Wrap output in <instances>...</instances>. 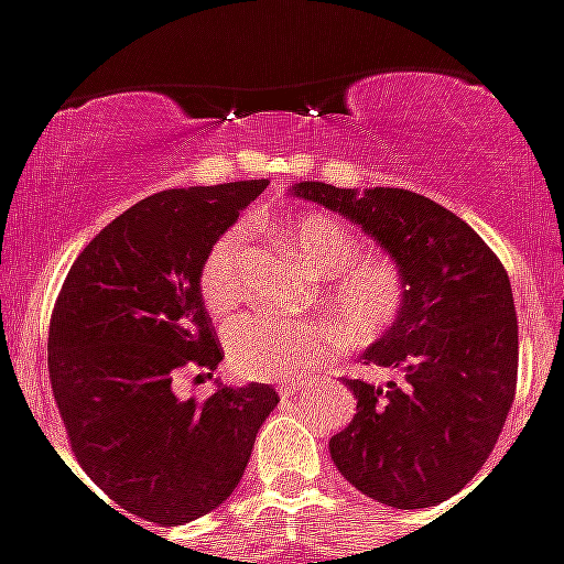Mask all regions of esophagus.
Returning a JSON list of instances; mask_svg holds the SVG:
<instances>
[{
  "instance_id": "1",
  "label": "esophagus",
  "mask_w": 564,
  "mask_h": 564,
  "mask_svg": "<svg viewBox=\"0 0 564 564\" xmlns=\"http://www.w3.org/2000/svg\"><path fill=\"white\" fill-rule=\"evenodd\" d=\"M303 391H306V386H295V383L281 386V398H292V394H303Z\"/></svg>"
}]
</instances>
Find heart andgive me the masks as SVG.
<instances>
[{"instance_id":"1","label":"heart","mask_w":564,"mask_h":564,"mask_svg":"<svg viewBox=\"0 0 564 564\" xmlns=\"http://www.w3.org/2000/svg\"><path fill=\"white\" fill-rule=\"evenodd\" d=\"M281 241L323 278V310L346 340L371 343L398 323L405 303L400 267L383 254H360V238L340 218L326 213L292 215L278 227ZM243 232L229 229L200 263V297L215 315L241 301ZM340 332L329 323H295L275 315L235 317L227 326V355L235 375L247 380H292L317 369L340 349Z\"/></svg>"}]
</instances>
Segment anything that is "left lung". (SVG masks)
I'll list each match as a JSON object with an SVG mask.
<instances>
[{
    "label": "left lung",
    "instance_id": "left-lung-1",
    "mask_svg": "<svg viewBox=\"0 0 564 564\" xmlns=\"http://www.w3.org/2000/svg\"><path fill=\"white\" fill-rule=\"evenodd\" d=\"M289 195L357 224L405 281L398 323L364 351L398 380H346L357 414L329 440L337 471L383 506L445 502L482 468L513 403L519 335L508 272L463 218L411 189L301 181Z\"/></svg>",
    "mask_w": 564,
    "mask_h": 564
}]
</instances>
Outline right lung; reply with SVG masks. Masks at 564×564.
Returning a JSON list of instances; mask_svg holds the SVG:
<instances>
[{
	"instance_id": "add662e5",
	"label": "right lung",
	"mask_w": 564,
	"mask_h": 564,
	"mask_svg": "<svg viewBox=\"0 0 564 564\" xmlns=\"http://www.w3.org/2000/svg\"><path fill=\"white\" fill-rule=\"evenodd\" d=\"M267 178L166 189L107 224L78 254L53 306L47 369L87 477L119 508L181 525L238 488L254 437L278 405L267 383L178 400L181 369H218L204 310V254Z\"/></svg>"
}]
</instances>
